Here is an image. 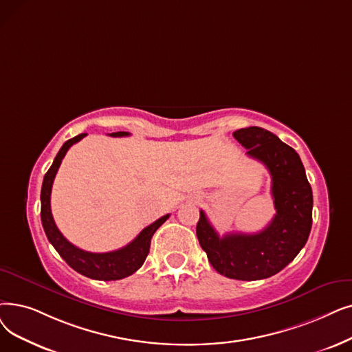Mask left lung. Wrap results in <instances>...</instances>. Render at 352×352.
<instances>
[{"instance_id": "left-lung-1", "label": "left lung", "mask_w": 352, "mask_h": 352, "mask_svg": "<svg viewBox=\"0 0 352 352\" xmlns=\"http://www.w3.org/2000/svg\"><path fill=\"white\" fill-rule=\"evenodd\" d=\"M233 136L250 158L261 161L270 173L276 214L262 232L220 237L201 210L197 237L208 262L223 276L266 279L292 262L307 243L312 227V188L298 152L276 135L250 126L233 132Z\"/></svg>"}]
</instances>
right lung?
Returning <instances> with one entry per match:
<instances>
[{
  "label": "right lung",
  "instance_id": "obj_1",
  "mask_svg": "<svg viewBox=\"0 0 352 352\" xmlns=\"http://www.w3.org/2000/svg\"><path fill=\"white\" fill-rule=\"evenodd\" d=\"M87 133H80L74 138L66 141L63 146L60 148L57 152V155L49 168V171L45 173L44 179H43V186H41V223L43 228L45 232V236H47L49 241L53 244V248L57 250V253L65 258V262L74 269L78 273L83 274L86 278L90 279H96V280H119L124 279L126 276H131L132 273L138 270L149 253V246H151V239L154 236V233L158 230V228L168 220L170 214L158 219L148 227H145L144 230L135 237L129 244H126L125 248H122L115 252H108V253H90L85 252L79 248H76L74 244H72L57 228L54 220H53V214H52V207H50V195H52V187H53V181L57 174V170L60 164H62V160L65 158L66 152L69 148L79 142L82 138H85ZM128 132H113L111 136H128Z\"/></svg>",
  "mask_w": 352,
  "mask_h": 352
}]
</instances>
